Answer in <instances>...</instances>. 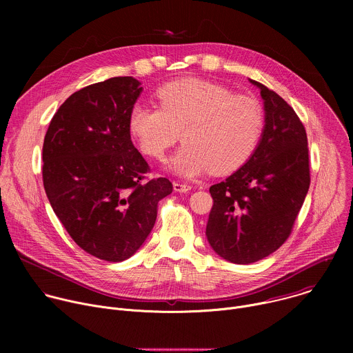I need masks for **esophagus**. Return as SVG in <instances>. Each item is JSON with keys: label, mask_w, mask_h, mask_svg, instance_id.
<instances>
[{"label": "esophagus", "mask_w": 353, "mask_h": 353, "mask_svg": "<svg viewBox=\"0 0 353 353\" xmlns=\"http://www.w3.org/2000/svg\"><path fill=\"white\" fill-rule=\"evenodd\" d=\"M173 190L176 192H188L191 190V185L190 184H185V183H179V181H174L173 183Z\"/></svg>", "instance_id": "obj_1"}]
</instances>
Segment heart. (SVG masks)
<instances>
[{
	"label": "heart",
	"mask_w": 353,
	"mask_h": 353,
	"mask_svg": "<svg viewBox=\"0 0 353 353\" xmlns=\"http://www.w3.org/2000/svg\"><path fill=\"white\" fill-rule=\"evenodd\" d=\"M159 108L135 103L128 131L141 152L163 159L180 139L184 145L169 168L191 177L211 170L226 174L243 166L261 138L264 114L256 99L233 94L223 85L185 78L157 90Z\"/></svg>",
	"instance_id": "b5f03b06"
}]
</instances>
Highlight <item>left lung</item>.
Instances as JSON below:
<instances>
[{"label": "left lung", "mask_w": 353, "mask_h": 353, "mask_svg": "<svg viewBox=\"0 0 353 353\" xmlns=\"http://www.w3.org/2000/svg\"><path fill=\"white\" fill-rule=\"evenodd\" d=\"M250 82L261 90L264 131L245 165L211 185L205 232L215 253L234 264L263 260L286 241L310 185L305 125L278 93Z\"/></svg>", "instance_id": "8db88e82"}]
</instances>
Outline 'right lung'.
I'll return each mask as SVG.
<instances>
[{"label":"right lung","instance_id":"1","mask_svg":"<svg viewBox=\"0 0 353 353\" xmlns=\"http://www.w3.org/2000/svg\"><path fill=\"white\" fill-rule=\"evenodd\" d=\"M116 77L72 93L50 121L43 143V184L72 240L93 257L130 259L152 230L158 204L173 191L150 172L128 131L142 92Z\"/></svg>","mask_w":353,"mask_h":353}]
</instances>
